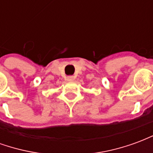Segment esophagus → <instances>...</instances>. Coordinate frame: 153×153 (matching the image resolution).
Returning a JSON list of instances; mask_svg holds the SVG:
<instances>
[{"label": "esophagus", "mask_w": 153, "mask_h": 153, "mask_svg": "<svg viewBox=\"0 0 153 153\" xmlns=\"http://www.w3.org/2000/svg\"><path fill=\"white\" fill-rule=\"evenodd\" d=\"M74 79V76H72V75H70V76H68L66 78V80L67 81H69V82H71V81H73Z\"/></svg>", "instance_id": "esophagus-1"}]
</instances>
